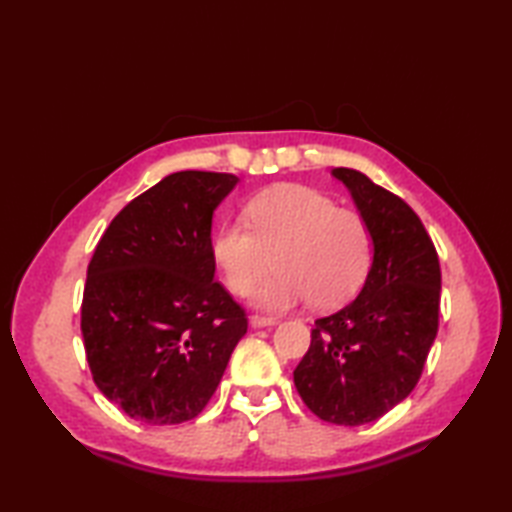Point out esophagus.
I'll return each instance as SVG.
<instances>
[{"mask_svg": "<svg viewBox=\"0 0 512 512\" xmlns=\"http://www.w3.org/2000/svg\"><path fill=\"white\" fill-rule=\"evenodd\" d=\"M250 325H253V328H268V325H277V319L262 317V314H253V317H250Z\"/></svg>", "mask_w": 512, "mask_h": 512, "instance_id": "34e87169", "label": "esophagus"}]
</instances>
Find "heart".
Returning a JSON list of instances; mask_svg holds the SVG:
<instances>
[{
  "instance_id": "heart-1",
  "label": "heart",
  "mask_w": 512,
  "mask_h": 512,
  "mask_svg": "<svg viewBox=\"0 0 512 512\" xmlns=\"http://www.w3.org/2000/svg\"><path fill=\"white\" fill-rule=\"evenodd\" d=\"M242 222H226L211 253L226 286L248 295L270 264L277 273L253 292L266 312H286L310 301L332 308L350 299L372 264V233L356 211L339 209L328 195L279 184L250 198Z\"/></svg>"
}]
</instances>
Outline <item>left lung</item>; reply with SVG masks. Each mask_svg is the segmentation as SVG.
<instances>
[{
	"instance_id": "obj_1",
	"label": "left lung",
	"mask_w": 512,
	"mask_h": 512,
	"mask_svg": "<svg viewBox=\"0 0 512 512\" xmlns=\"http://www.w3.org/2000/svg\"><path fill=\"white\" fill-rule=\"evenodd\" d=\"M372 233V268L363 290L314 321L295 369V387L325 422H374L418 385L438 334L440 262L420 217L365 173L336 167Z\"/></svg>"
}]
</instances>
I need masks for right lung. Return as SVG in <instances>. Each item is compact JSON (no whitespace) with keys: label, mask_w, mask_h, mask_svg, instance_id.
<instances>
[{"label":"right lung","mask_w":512,"mask_h":512,"mask_svg":"<svg viewBox=\"0 0 512 512\" xmlns=\"http://www.w3.org/2000/svg\"><path fill=\"white\" fill-rule=\"evenodd\" d=\"M237 176L178 171L107 226L85 279L81 332L96 387L129 418L180 424L220 385L246 312L215 281L213 213Z\"/></svg>","instance_id":"add662e5"}]
</instances>
